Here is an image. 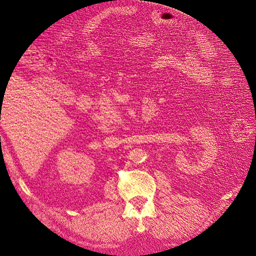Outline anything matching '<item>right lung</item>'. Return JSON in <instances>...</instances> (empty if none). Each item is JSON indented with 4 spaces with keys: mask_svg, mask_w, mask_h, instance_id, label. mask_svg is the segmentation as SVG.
I'll return each instance as SVG.
<instances>
[{
    "mask_svg": "<svg viewBox=\"0 0 256 256\" xmlns=\"http://www.w3.org/2000/svg\"><path fill=\"white\" fill-rule=\"evenodd\" d=\"M1 110H2V108H1Z\"/></svg>",
    "mask_w": 256,
    "mask_h": 256,
    "instance_id": "obj_1",
    "label": "right lung"
}]
</instances>
